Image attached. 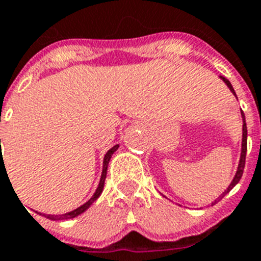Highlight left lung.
Masks as SVG:
<instances>
[{"label":"left lung","mask_w":261,"mask_h":261,"mask_svg":"<svg viewBox=\"0 0 261 261\" xmlns=\"http://www.w3.org/2000/svg\"><path fill=\"white\" fill-rule=\"evenodd\" d=\"M223 81L225 82V85L229 87V90H231L232 93L235 94V90H233V87H232L231 82H229L227 78H224V76H220ZM236 95V94H235ZM242 117H243V142H242V155H240V162H239V167H238V171H236V175H235V178H233V180L231 181V185L228 186V188L225 190L224 192L222 194V196H219L218 199H216L212 204H215L216 201H219L220 199L224 196V195L228 194L229 191H231L232 188L235 187L236 185L239 183V180L242 179V175H243V171H244V166H246V154H247V124H246V118H244V113L242 111Z\"/></svg>","instance_id":"obj_1"}]
</instances>
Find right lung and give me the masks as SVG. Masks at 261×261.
I'll use <instances>...</instances> for the list:
<instances>
[{
	"mask_svg": "<svg viewBox=\"0 0 261 261\" xmlns=\"http://www.w3.org/2000/svg\"><path fill=\"white\" fill-rule=\"evenodd\" d=\"M1 142V141H0ZM118 147L119 146H114V147H111L110 150L107 151L106 155H105V159H103V170H102V176H100V180H99V185H98V188L97 191H95V194L91 196V199H90L89 201H86L85 204H82L81 207H78L76 210H74V211L71 212H67V214H63V215H45L43 214V216L47 219H50V220H67V219H73L75 218V216L81 215L82 212L86 211L87 208H89L90 205L93 204L94 201L97 200L98 198H99V195L102 194V191H103V186H105V179H106V174H107V166H109V162H110L111 159V155L115 152V151L118 150Z\"/></svg>",
	"mask_w": 261,
	"mask_h": 261,
	"instance_id": "right-lung-1",
	"label": "right lung"
}]
</instances>
